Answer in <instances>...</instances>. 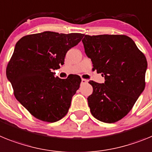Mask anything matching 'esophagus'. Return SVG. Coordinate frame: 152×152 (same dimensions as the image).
I'll list each match as a JSON object with an SVG mask.
<instances>
[{"mask_svg":"<svg viewBox=\"0 0 152 152\" xmlns=\"http://www.w3.org/2000/svg\"><path fill=\"white\" fill-rule=\"evenodd\" d=\"M87 82H88V80H86V79H82V80H81V83H83V84L86 83Z\"/></svg>","mask_w":152,"mask_h":152,"instance_id":"34e87169","label":"esophagus"}]
</instances>
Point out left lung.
Returning a JSON list of instances; mask_svg holds the SVG:
<instances>
[{"label": "left lung", "instance_id": "8db88e82", "mask_svg": "<svg viewBox=\"0 0 152 152\" xmlns=\"http://www.w3.org/2000/svg\"><path fill=\"white\" fill-rule=\"evenodd\" d=\"M85 53L93 70L105 77L104 83L89 82L92 94L87 98L95 118L105 123L122 119L145 89L146 58L125 35H83Z\"/></svg>", "mask_w": 152, "mask_h": 152}]
</instances>
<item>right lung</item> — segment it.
Listing matches in <instances>:
<instances>
[{"label":"right lung","mask_w":152,"mask_h":152,"mask_svg":"<svg viewBox=\"0 0 152 152\" xmlns=\"http://www.w3.org/2000/svg\"><path fill=\"white\" fill-rule=\"evenodd\" d=\"M83 37L82 34L44 31L27 35L16 43L7 66V77L14 96L35 118L54 122L66 115L81 78L62 80L53 70L64 64L67 51Z\"/></svg>","instance_id":"right-lung-1"}]
</instances>
